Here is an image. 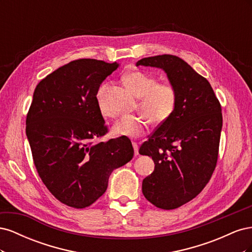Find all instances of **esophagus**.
Instances as JSON below:
<instances>
[{
  "instance_id": "obj_1",
  "label": "esophagus",
  "mask_w": 252,
  "mask_h": 252,
  "mask_svg": "<svg viewBox=\"0 0 252 252\" xmlns=\"http://www.w3.org/2000/svg\"><path fill=\"white\" fill-rule=\"evenodd\" d=\"M132 146H133V149H134V156H138L139 155V145H138V143L133 142Z\"/></svg>"
}]
</instances>
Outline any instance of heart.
<instances>
[{"label": "heart", "instance_id": "1", "mask_svg": "<svg viewBox=\"0 0 252 252\" xmlns=\"http://www.w3.org/2000/svg\"><path fill=\"white\" fill-rule=\"evenodd\" d=\"M124 85L139 98V108L144 116H124L112 126V132L126 138H139L148 126L159 125L168 120L177 107L178 91L171 83L158 82L155 75L141 70L126 73ZM110 85L103 83L96 91V104L104 117H112L113 111L106 105L105 96Z\"/></svg>", "mask_w": 252, "mask_h": 252}]
</instances>
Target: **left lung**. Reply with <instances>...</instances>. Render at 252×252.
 <instances>
[{
	"label": "left lung",
	"mask_w": 252,
	"mask_h": 252,
	"mask_svg": "<svg viewBox=\"0 0 252 252\" xmlns=\"http://www.w3.org/2000/svg\"><path fill=\"white\" fill-rule=\"evenodd\" d=\"M141 65L162 68L178 91L172 116L139 150L156 164L155 171L143 180L144 196L158 208L175 209L194 199L216 169L222 107L210 83L181 58H144L136 63Z\"/></svg>",
	"instance_id": "obj_1"
}]
</instances>
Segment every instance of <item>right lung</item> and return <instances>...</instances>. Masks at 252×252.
Here are the masks:
<instances>
[{"label":"right lung","instance_id":"1","mask_svg":"<svg viewBox=\"0 0 252 252\" xmlns=\"http://www.w3.org/2000/svg\"><path fill=\"white\" fill-rule=\"evenodd\" d=\"M118 67L94 59L71 61L34 89L26 118L33 163L51 194L69 207L94 204L107 189L111 172L133 158L124 136L94 143L108 132L96 91Z\"/></svg>","mask_w":252,"mask_h":252}]
</instances>
